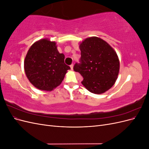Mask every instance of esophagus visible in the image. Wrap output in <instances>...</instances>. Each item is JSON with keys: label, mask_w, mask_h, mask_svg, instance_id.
I'll list each match as a JSON object with an SVG mask.
<instances>
[{"label": "esophagus", "mask_w": 149, "mask_h": 149, "mask_svg": "<svg viewBox=\"0 0 149 149\" xmlns=\"http://www.w3.org/2000/svg\"><path fill=\"white\" fill-rule=\"evenodd\" d=\"M73 66H74V65H73V64H72V65H70V68H71V70H73Z\"/></svg>", "instance_id": "1"}]
</instances>
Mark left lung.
Segmentation results:
<instances>
[{
    "instance_id": "1",
    "label": "left lung",
    "mask_w": 149,
    "mask_h": 149,
    "mask_svg": "<svg viewBox=\"0 0 149 149\" xmlns=\"http://www.w3.org/2000/svg\"><path fill=\"white\" fill-rule=\"evenodd\" d=\"M79 49L81 63H76L73 69L83 77L82 84L94 94L108 91L116 83L120 68L116 51L109 43L97 37L84 40Z\"/></svg>"
}]
</instances>
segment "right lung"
Here are the masks:
<instances>
[{
  "label": "right lung",
  "instance_id": "obj_1",
  "mask_svg": "<svg viewBox=\"0 0 149 149\" xmlns=\"http://www.w3.org/2000/svg\"><path fill=\"white\" fill-rule=\"evenodd\" d=\"M70 69L65 63V55L60 53L56 43L48 38L35 42L24 60V70L29 81L42 91H52L63 80Z\"/></svg>",
  "mask_w": 149,
  "mask_h": 149
}]
</instances>
